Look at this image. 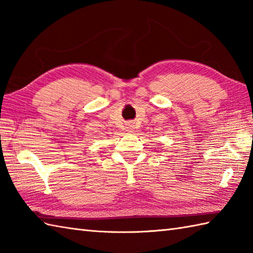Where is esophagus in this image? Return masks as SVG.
Listing matches in <instances>:
<instances>
[{"mask_svg": "<svg viewBox=\"0 0 253 253\" xmlns=\"http://www.w3.org/2000/svg\"><path fill=\"white\" fill-rule=\"evenodd\" d=\"M126 128H127V131H132L133 130V125H132V124H128Z\"/></svg>", "mask_w": 253, "mask_h": 253, "instance_id": "34e87169", "label": "esophagus"}]
</instances>
